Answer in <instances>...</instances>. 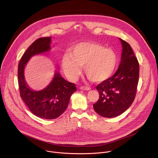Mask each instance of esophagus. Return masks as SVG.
I'll use <instances>...</instances> for the list:
<instances>
[{
  "mask_svg": "<svg viewBox=\"0 0 158 158\" xmlns=\"http://www.w3.org/2000/svg\"><path fill=\"white\" fill-rule=\"evenodd\" d=\"M79 89L81 90H84V91H89V90H91V87L85 86H81L79 87Z\"/></svg>",
  "mask_w": 158,
  "mask_h": 158,
  "instance_id": "esophagus-1",
  "label": "esophagus"
}]
</instances>
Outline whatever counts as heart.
Wrapping results in <instances>:
<instances>
[{"mask_svg":"<svg viewBox=\"0 0 158 158\" xmlns=\"http://www.w3.org/2000/svg\"><path fill=\"white\" fill-rule=\"evenodd\" d=\"M115 52L102 45L91 42H81L69 49L64 56L62 65L70 80H77L84 66L86 76L92 81L101 82L110 76L117 64Z\"/></svg>","mask_w":158,"mask_h":158,"instance_id":"obj_1","label":"heart"}]
</instances>
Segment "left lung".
<instances>
[{
	"label": "left lung",
	"mask_w": 158,
	"mask_h": 158,
	"mask_svg": "<svg viewBox=\"0 0 158 158\" xmlns=\"http://www.w3.org/2000/svg\"><path fill=\"white\" fill-rule=\"evenodd\" d=\"M123 52L116 73L96 86L99 100L94 110L104 118H114L126 111L133 102L137 92L139 65L130 45L120 39Z\"/></svg>",
	"instance_id": "left-lung-1"
}]
</instances>
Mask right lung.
Instances as JSON below:
<instances>
[{
  "mask_svg": "<svg viewBox=\"0 0 158 158\" xmlns=\"http://www.w3.org/2000/svg\"><path fill=\"white\" fill-rule=\"evenodd\" d=\"M51 37L35 40L22 56L18 65V83L20 96L29 110L36 116L53 119L59 117L68 106L70 97L76 91V84L65 81L56 73L52 82L40 91H34L24 78V67L30 58L51 49Z\"/></svg>",
  "mask_w": 158,
  "mask_h": 158,
  "instance_id": "obj_1",
  "label": "right lung"
}]
</instances>
